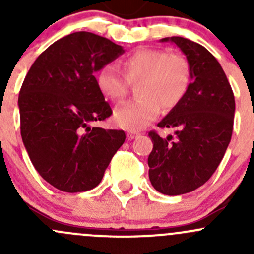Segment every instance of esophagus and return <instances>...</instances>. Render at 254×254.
<instances>
[{
  "instance_id": "34e87169",
  "label": "esophagus",
  "mask_w": 254,
  "mask_h": 254,
  "mask_svg": "<svg viewBox=\"0 0 254 254\" xmlns=\"http://www.w3.org/2000/svg\"><path fill=\"white\" fill-rule=\"evenodd\" d=\"M127 139L129 140H134L135 137H137L139 136V132H136V131H127Z\"/></svg>"
}]
</instances>
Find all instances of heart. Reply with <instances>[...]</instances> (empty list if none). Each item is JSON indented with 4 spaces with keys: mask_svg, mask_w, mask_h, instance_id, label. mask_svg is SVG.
<instances>
[{
    "mask_svg": "<svg viewBox=\"0 0 254 254\" xmlns=\"http://www.w3.org/2000/svg\"><path fill=\"white\" fill-rule=\"evenodd\" d=\"M125 76L114 64L102 66L96 75L98 91L107 99L120 102L127 96L129 83H137L136 96L114 112V122L127 130H139L150 124L162 107L170 111L178 106L191 81L189 61L181 54L162 49L142 48L130 54L123 63Z\"/></svg>",
    "mask_w": 254,
    "mask_h": 254,
    "instance_id": "b5f03b06",
    "label": "heart"
}]
</instances>
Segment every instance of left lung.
Segmentation results:
<instances>
[{
    "label": "left lung",
    "mask_w": 254,
    "mask_h": 254,
    "mask_svg": "<svg viewBox=\"0 0 254 254\" xmlns=\"http://www.w3.org/2000/svg\"><path fill=\"white\" fill-rule=\"evenodd\" d=\"M161 42L175 43L186 55L191 82L183 101L157 124L177 129L176 141L148 132V177L160 193L181 195L203 186L221 162L231 141L235 97L221 65L203 45L182 37Z\"/></svg>",
    "instance_id": "1"
}]
</instances>
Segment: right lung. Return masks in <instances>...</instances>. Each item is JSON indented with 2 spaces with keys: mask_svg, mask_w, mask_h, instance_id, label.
Masks as SVG:
<instances>
[{
  "mask_svg": "<svg viewBox=\"0 0 254 254\" xmlns=\"http://www.w3.org/2000/svg\"><path fill=\"white\" fill-rule=\"evenodd\" d=\"M123 53L107 38L76 32L43 51L25 76L18 97L20 135L35 170L59 190L98 186L125 141L123 130L91 125L112 115L94 73Z\"/></svg>",
  "mask_w": 254,
  "mask_h": 254,
  "instance_id": "right-lung-1",
  "label": "right lung"
}]
</instances>
